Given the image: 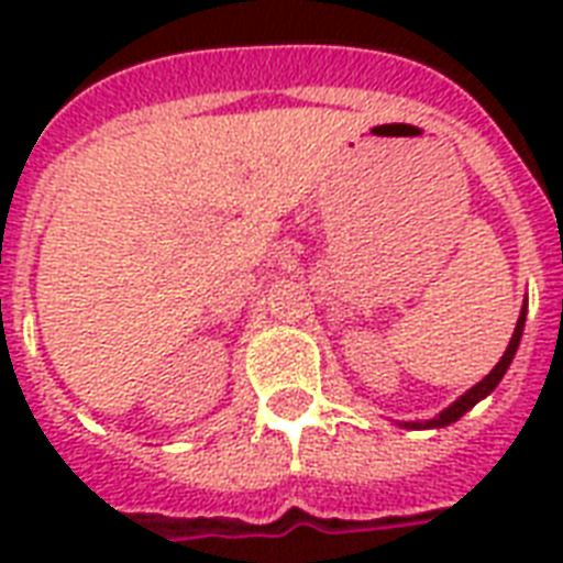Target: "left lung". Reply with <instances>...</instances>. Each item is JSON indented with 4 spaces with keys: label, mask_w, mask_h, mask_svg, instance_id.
<instances>
[{
    "label": "left lung",
    "mask_w": 563,
    "mask_h": 563,
    "mask_svg": "<svg viewBox=\"0 0 563 563\" xmlns=\"http://www.w3.org/2000/svg\"><path fill=\"white\" fill-rule=\"evenodd\" d=\"M526 312H529V303H523V309H520V318H517V327H515V335H511V342H508L506 353H503V360L494 365V371H490L485 379H479V383L473 385V388H467V391L459 397L455 402H450L444 411H438L435 418L432 420H402L400 427L402 429H441V427H450V423H455V420L462 418V415H467V411L476 406L479 400H485L494 388L499 385V379L506 376L508 365H511V360H515L517 347H520V339H523V327H526Z\"/></svg>",
    "instance_id": "left-lung-1"
}]
</instances>
